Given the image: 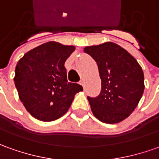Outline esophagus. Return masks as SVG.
<instances>
[{"label":"esophagus","mask_w":159,"mask_h":159,"mask_svg":"<svg viewBox=\"0 0 159 159\" xmlns=\"http://www.w3.org/2000/svg\"><path fill=\"white\" fill-rule=\"evenodd\" d=\"M80 85H81L83 87H85V82H84V80H81L80 81Z\"/></svg>","instance_id":"1"}]
</instances>
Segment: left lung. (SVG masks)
<instances>
[{"mask_svg": "<svg viewBox=\"0 0 159 159\" xmlns=\"http://www.w3.org/2000/svg\"><path fill=\"white\" fill-rule=\"evenodd\" d=\"M98 65L101 91L87 97L93 115L101 122L116 124L130 116L144 93V73L136 59L113 42L84 48Z\"/></svg>", "mask_w": 159, "mask_h": 159, "instance_id": "8db88e82", "label": "left lung"}]
</instances>
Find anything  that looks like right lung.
<instances>
[{"label": "right lung", "instance_id": "obj_1", "mask_svg": "<svg viewBox=\"0 0 159 159\" xmlns=\"http://www.w3.org/2000/svg\"><path fill=\"white\" fill-rule=\"evenodd\" d=\"M74 50L73 46L49 41L18 61L14 81L23 106L35 119L48 122L61 118L75 94L83 91L80 85L67 81L64 66Z\"/></svg>", "mask_w": 159, "mask_h": 159}]
</instances>
